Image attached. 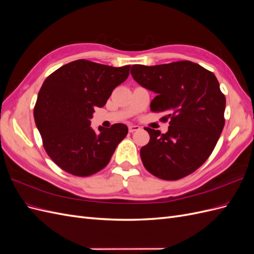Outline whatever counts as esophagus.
Listing matches in <instances>:
<instances>
[{"mask_svg":"<svg viewBox=\"0 0 254 254\" xmlns=\"http://www.w3.org/2000/svg\"><path fill=\"white\" fill-rule=\"evenodd\" d=\"M128 129H129V132L132 133V132H134V131H137V130H140L141 128H140L139 126H136V125H130Z\"/></svg>","mask_w":254,"mask_h":254,"instance_id":"34e87169","label":"esophagus"}]
</instances>
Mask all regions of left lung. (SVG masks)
Segmentation results:
<instances>
[{"mask_svg":"<svg viewBox=\"0 0 254 254\" xmlns=\"http://www.w3.org/2000/svg\"><path fill=\"white\" fill-rule=\"evenodd\" d=\"M133 79L155 92L152 112H165L166 133L145 128L149 142L141 148L143 165L163 180H179L211 156L225 126L226 97L212 72L189 60L159 65L134 64Z\"/></svg>","mask_w":254,"mask_h":254,"instance_id":"obj_1","label":"left lung"}]
</instances>
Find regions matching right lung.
<instances>
[{"mask_svg": "<svg viewBox=\"0 0 254 254\" xmlns=\"http://www.w3.org/2000/svg\"><path fill=\"white\" fill-rule=\"evenodd\" d=\"M130 65L114 67L79 59L64 64L44 80L34 108L36 126L49 157L61 170L88 177L107 166L128 133L124 124L90 127L95 107L102 108L124 82Z\"/></svg>", "mask_w": 254, "mask_h": 254, "instance_id": "1", "label": "right lung"}]
</instances>
